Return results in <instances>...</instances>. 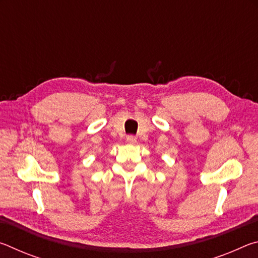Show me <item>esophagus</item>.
<instances>
[{
    "label": "esophagus",
    "instance_id": "34e87169",
    "mask_svg": "<svg viewBox=\"0 0 258 258\" xmlns=\"http://www.w3.org/2000/svg\"><path fill=\"white\" fill-rule=\"evenodd\" d=\"M127 142L135 143V142H137V137H134V135H128V137H127Z\"/></svg>",
    "mask_w": 258,
    "mask_h": 258
}]
</instances>
